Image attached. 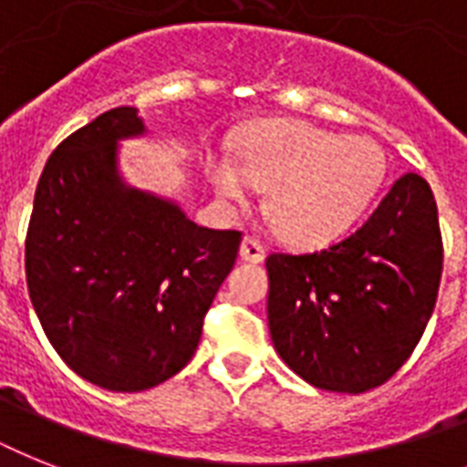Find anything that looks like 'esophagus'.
I'll list each match as a JSON object with an SVG mask.
<instances>
[{"label":"esophagus","mask_w":467,"mask_h":467,"mask_svg":"<svg viewBox=\"0 0 467 467\" xmlns=\"http://www.w3.org/2000/svg\"><path fill=\"white\" fill-rule=\"evenodd\" d=\"M240 256L244 259V262L259 264V262H264V256H266V249H264V244L256 240V237L247 234V237H244V240H242V244H240Z\"/></svg>","instance_id":"1"}]
</instances>
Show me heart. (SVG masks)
<instances>
[{
	"label": "heart",
	"mask_w": 467,
	"mask_h": 467,
	"mask_svg": "<svg viewBox=\"0 0 467 467\" xmlns=\"http://www.w3.org/2000/svg\"><path fill=\"white\" fill-rule=\"evenodd\" d=\"M237 160L208 157L220 198L244 203L249 182L266 193V215L285 242L319 247L344 234L368 208L385 176L378 142L300 120H274L244 135Z\"/></svg>",
	"instance_id": "obj_1"
}]
</instances>
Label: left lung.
<instances>
[{"label":"left lung","mask_w":467,"mask_h":467,"mask_svg":"<svg viewBox=\"0 0 467 467\" xmlns=\"http://www.w3.org/2000/svg\"><path fill=\"white\" fill-rule=\"evenodd\" d=\"M434 193L400 176L358 230L310 254H269V332L285 366L329 392H366L410 358L439 296Z\"/></svg>","instance_id":"obj_1"}]
</instances>
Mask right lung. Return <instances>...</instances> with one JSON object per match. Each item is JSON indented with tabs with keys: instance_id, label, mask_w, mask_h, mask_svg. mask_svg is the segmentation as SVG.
<instances>
[{
	"instance_id": "obj_1",
	"label": "right lung",
	"mask_w": 467,
	"mask_h": 467,
	"mask_svg": "<svg viewBox=\"0 0 467 467\" xmlns=\"http://www.w3.org/2000/svg\"><path fill=\"white\" fill-rule=\"evenodd\" d=\"M142 133L138 109L119 106L65 138L26 234V284L47 341L113 392L155 388L191 361L242 242L123 182L119 142Z\"/></svg>"
}]
</instances>
